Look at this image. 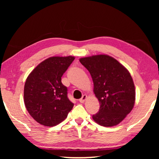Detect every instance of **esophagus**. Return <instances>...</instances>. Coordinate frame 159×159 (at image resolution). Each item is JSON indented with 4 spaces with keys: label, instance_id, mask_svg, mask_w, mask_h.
Segmentation results:
<instances>
[{
    "label": "esophagus",
    "instance_id": "obj_1",
    "mask_svg": "<svg viewBox=\"0 0 159 159\" xmlns=\"http://www.w3.org/2000/svg\"><path fill=\"white\" fill-rule=\"evenodd\" d=\"M87 98H88V96H87L86 95H83L81 98L80 99V103H84V102L87 100Z\"/></svg>",
    "mask_w": 159,
    "mask_h": 159
}]
</instances>
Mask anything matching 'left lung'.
Listing matches in <instances>:
<instances>
[{"instance_id": "left-lung-1", "label": "left lung", "mask_w": 159, "mask_h": 159, "mask_svg": "<svg viewBox=\"0 0 159 159\" xmlns=\"http://www.w3.org/2000/svg\"><path fill=\"white\" fill-rule=\"evenodd\" d=\"M80 61L92 77L93 91L100 103L93 120L103 127L117 125L129 114L135 101V88L129 71L108 55L81 58Z\"/></svg>"}]
</instances>
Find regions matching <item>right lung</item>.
<instances>
[{
  "label": "right lung",
  "instance_id": "right-lung-1",
  "mask_svg": "<svg viewBox=\"0 0 159 159\" xmlns=\"http://www.w3.org/2000/svg\"><path fill=\"white\" fill-rule=\"evenodd\" d=\"M74 56H53L34 68L26 80L24 101L27 111L40 125L54 127L66 118L74 104L67 97L61 77Z\"/></svg>",
  "mask_w": 159,
  "mask_h": 159
}]
</instances>
